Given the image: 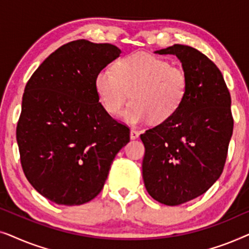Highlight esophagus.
Instances as JSON below:
<instances>
[{
    "label": "esophagus",
    "instance_id": "esophagus-1",
    "mask_svg": "<svg viewBox=\"0 0 249 249\" xmlns=\"http://www.w3.org/2000/svg\"><path fill=\"white\" fill-rule=\"evenodd\" d=\"M138 137H139V131L136 130V129H131V130H130V138L136 139Z\"/></svg>",
    "mask_w": 249,
    "mask_h": 249
}]
</instances>
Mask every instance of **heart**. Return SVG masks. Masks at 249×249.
Listing matches in <instances>:
<instances>
[{
    "instance_id": "heart-1",
    "label": "heart",
    "mask_w": 249,
    "mask_h": 249,
    "mask_svg": "<svg viewBox=\"0 0 249 249\" xmlns=\"http://www.w3.org/2000/svg\"><path fill=\"white\" fill-rule=\"evenodd\" d=\"M95 89L105 111L118 114L130 96L132 103L124 112L130 124L149 120L163 124L185 102L189 78L181 67L146 53H134L103 68L95 78Z\"/></svg>"
}]
</instances>
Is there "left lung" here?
<instances>
[{"label":"left lung","mask_w":249,"mask_h":249,"mask_svg":"<svg viewBox=\"0 0 249 249\" xmlns=\"http://www.w3.org/2000/svg\"><path fill=\"white\" fill-rule=\"evenodd\" d=\"M155 53L176 55L189 78L179 111L141 135L146 190L176 206L203 195L220 178L233 130L231 97L219 68L194 47L175 44Z\"/></svg>","instance_id":"1"}]
</instances>
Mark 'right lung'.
Returning a JSON list of instances; mask_svg holds the SVG:
<instances>
[{"instance_id": "add662e5", "label": "right lung", "mask_w": 249, "mask_h": 249, "mask_svg": "<svg viewBox=\"0 0 249 249\" xmlns=\"http://www.w3.org/2000/svg\"><path fill=\"white\" fill-rule=\"evenodd\" d=\"M112 44L78 39L44 60L25 87L17 142L26 178L59 205H81L103 188L127 125L100 103L95 78L120 55Z\"/></svg>"}]
</instances>
